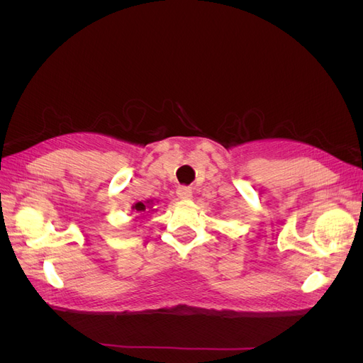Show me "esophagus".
I'll use <instances>...</instances> for the list:
<instances>
[{"instance_id": "obj_1", "label": "esophagus", "mask_w": 363, "mask_h": 363, "mask_svg": "<svg viewBox=\"0 0 363 363\" xmlns=\"http://www.w3.org/2000/svg\"><path fill=\"white\" fill-rule=\"evenodd\" d=\"M177 196L180 200H189L192 196V189L189 186H179L177 188Z\"/></svg>"}]
</instances>
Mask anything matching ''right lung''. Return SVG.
I'll use <instances>...</instances> for the list:
<instances>
[{
    "mask_svg": "<svg viewBox=\"0 0 363 363\" xmlns=\"http://www.w3.org/2000/svg\"><path fill=\"white\" fill-rule=\"evenodd\" d=\"M155 207H156L155 201L147 200V201H138V203H135L131 208H133V211L138 212V213H148V212H155L156 211Z\"/></svg>",
    "mask_w": 363,
    "mask_h": 363,
    "instance_id": "1",
    "label": "right lung"
}]
</instances>
